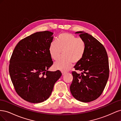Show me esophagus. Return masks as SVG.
<instances>
[{"instance_id":"1","label":"esophagus","mask_w":121,"mask_h":121,"mask_svg":"<svg viewBox=\"0 0 121 121\" xmlns=\"http://www.w3.org/2000/svg\"><path fill=\"white\" fill-rule=\"evenodd\" d=\"M61 73H62V75H65V74L67 73V72H64V71H61Z\"/></svg>"}]
</instances>
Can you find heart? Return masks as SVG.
Instances as JSON below:
<instances>
[{
    "instance_id": "heart-1",
    "label": "heart",
    "mask_w": 121,
    "mask_h": 121,
    "mask_svg": "<svg viewBox=\"0 0 121 121\" xmlns=\"http://www.w3.org/2000/svg\"><path fill=\"white\" fill-rule=\"evenodd\" d=\"M86 50V44L81 38L71 33H64L60 34L57 40L50 43L49 51L51 56L57 60L63 51L64 55L54 64L55 67L62 71L70 69L73 63H77L84 56Z\"/></svg>"
}]
</instances>
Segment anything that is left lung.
<instances>
[{
  "label": "left lung",
  "mask_w": 121,
  "mask_h": 121,
  "mask_svg": "<svg viewBox=\"0 0 121 121\" xmlns=\"http://www.w3.org/2000/svg\"><path fill=\"white\" fill-rule=\"evenodd\" d=\"M86 44L82 59L74 66L70 91L77 100L88 102L96 99L104 89L109 77L108 56L104 47L91 35L82 31L76 32Z\"/></svg>",
  "instance_id": "left-lung-1"
}]
</instances>
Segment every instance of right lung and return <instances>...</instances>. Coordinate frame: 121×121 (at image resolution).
Listing matches in <instances>:
<instances>
[{"label":"right lung","instance_id":"add662e5","mask_svg":"<svg viewBox=\"0 0 121 121\" xmlns=\"http://www.w3.org/2000/svg\"><path fill=\"white\" fill-rule=\"evenodd\" d=\"M52 34L38 32L22 39L10 57L9 73L14 89L21 98L31 103L47 99L61 76L60 70L47 71L53 65L49 51Z\"/></svg>","mask_w":121,"mask_h":121}]
</instances>
